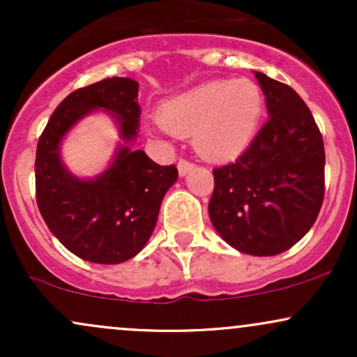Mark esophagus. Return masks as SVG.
<instances>
[{
	"mask_svg": "<svg viewBox=\"0 0 357 357\" xmlns=\"http://www.w3.org/2000/svg\"><path fill=\"white\" fill-rule=\"evenodd\" d=\"M192 167H195V165H191V162L184 161V159H179V162H178L179 176H186L192 169Z\"/></svg>",
	"mask_w": 357,
	"mask_h": 357,
	"instance_id": "esophagus-1",
	"label": "esophagus"
}]
</instances>
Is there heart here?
<instances>
[{"label": "heart", "instance_id": "b5f03b06", "mask_svg": "<svg viewBox=\"0 0 357 357\" xmlns=\"http://www.w3.org/2000/svg\"><path fill=\"white\" fill-rule=\"evenodd\" d=\"M265 99L253 80H210L171 97L151 122L162 137L188 136L210 161H230L248 149L260 129Z\"/></svg>", "mask_w": 357, "mask_h": 357}]
</instances>
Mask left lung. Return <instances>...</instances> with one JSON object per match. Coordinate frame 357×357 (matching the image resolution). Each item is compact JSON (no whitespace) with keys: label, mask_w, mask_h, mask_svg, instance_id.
I'll return each instance as SVG.
<instances>
[{"label":"left lung","mask_w":357,"mask_h":357,"mask_svg":"<svg viewBox=\"0 0 357 357\" xmlns=\"http://www.w3.org/2000/svg\"><path fill=\"white\" fill-rule=\"evenodd\" d=\"M268 121L235 162L213 169L208 204L220 236L241 253L272 257L297 243L324 202L322 136L289 85L255 72Z\"/></svg>","instance_id":"1"}]
</instances>
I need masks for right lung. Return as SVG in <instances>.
Wrapping results in <instances>:
<instances>
[{
    "instance_id": "obj_1",
    "label": "right lung",
    "mask_w": 357,
    "mask_h": 357,
    "mask_svg": "<svg viewBox=\"0 0 357 357\" xmlns=\"http://www.w3.org/2000/svg\"><path fill=\"white\" fill-rule=\"evenodd\" d=\"M139 84L112 77L75 90L60 102L36 147V203L48 230L73 255L116 265L136 257L153 235L166 191L178 179L174 165L159 166L130 149L139 130ZM104 109L119 127L108 169L79 178L61 161V141L84 116Z\"/></svg>"
}]
</instances>
